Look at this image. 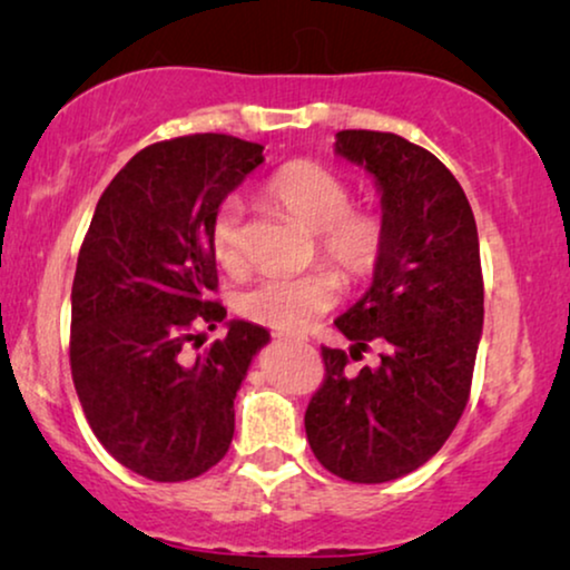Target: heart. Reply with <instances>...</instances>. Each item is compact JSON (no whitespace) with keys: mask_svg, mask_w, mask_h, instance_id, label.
Here are the masks:
<instances>
[{"mask_svg":"<svg viewBox=\"0 0 570 570\" xmlns=\"http://www.w3.org/2000/svg\"><path fill=\"white\" fill-rule=\"evenodd\" d=\"M272 207L314 230L322 259L334 264L347 279L368 277L384 254V220L371 209L353 207L345 178L314 160L287 163L264 186ZM244 207L228 197L217 207L209 240L225 272L246 267ZM340 298V279L332 269L316 267L306 275L264 277L240 295V314L277 332H303L324 316Z\"/></svg>","mask_w":570,"mask_h":570,"instance_id":"1","label":"heart"}]
</instances>
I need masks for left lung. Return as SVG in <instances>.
Masks as SVG:
<instances>
[{"mask_svg": "<svg viewBox=\"0 0 570 570\" xmlns=\"http://www.w3.org/2000/svg\"><path fill=\"white\" fill-rule=\"evenodd\" d=\"M334 153L373 176L386 233L371 287L334 326L355 361L371 342L381 353L350 371L345 350L322 347L306 435L332 474L373 485L423 466L466 407L485 314L480 240L464 189L433 153L368 129L337 131Z\"/></svg>", "mask_w": 570, "mask_h": 570, "instance_id": "obj_1", "label": "left lung"}]
</instances>
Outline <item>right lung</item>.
Listing matches in <instances>:
<instances>
[{"label":"right lung","mask_w":570,"mask_h":570,"mask_svg":"<svg viewBox=\"0 0 570 570\" xmlns=\"http://www.w3.org/2000/svg\"><path fill=\"white\" fill-rule=\"evenodd\" d=\"M264 147L191 135L139 150L106 186L77 256L69 365L104 449L155 482L199 478L228 451L233 400L269 332L233 318L215 330L213 228L223 199L264 163Z\"/></svg>","instance_id":"1"}]
</instances>
